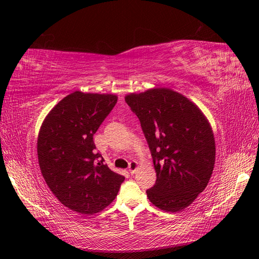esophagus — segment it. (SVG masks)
<instances>
[{"label":"esophagus","instance_id":"1","mask_svg":"<svg viewBox=\"0 0 259 259\" xmlns=\"http://www.w3.org/2000/svg\"><path fill=\"white\" fill-rule=\"evenodd\" d=\"M137 168H138V163H137L136 161H132V162L130 163V165H128V170H130V173H131V174H133V173H134V171H135Z\"/></svg>","mask_w":259,"mask_h":259}]
</instances>
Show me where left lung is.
Listing matches in <instances>:
<instances>
[{"label": "left lung", "instance_id": "8db88e82", "mask_svg": "<svg viewBox=\"0 0 259 259\" xmlns=\"http://www.w3.org/2000/svg\"><path fill=\"white\" fill-rule=\"evenodd\" d=\"M125 101L140 121L156 173L147 190L153 205L165 211L189 206L205 189L215 165V138L200 108L167 88L131 93Z\"/></svg>", "mask_w": 259, "mask_h": 259}]
</instances>
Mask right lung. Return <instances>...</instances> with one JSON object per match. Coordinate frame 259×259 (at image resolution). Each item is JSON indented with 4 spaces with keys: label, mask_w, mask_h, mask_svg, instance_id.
I'll return each instance as SVG.
<instances>
[{
    "label": "right lung",
    "mask_w": 259,
    "mask_h": 259,
    "mask_svg": "<svg viewBox=\"0 0 259 259\" xmlns=\"http://www.w3.org/2000/svg\"><path fill=\"white\" fill-rule=\"evenodd\" d=\"M117 101L113 94L75 91L44 119L37 136V159L46 185L61 204L83 215L106 208L124 176L96 152L93 136Z\"/></svg>",
    "instance_id": "right-lung-1"
}]
</instances>
